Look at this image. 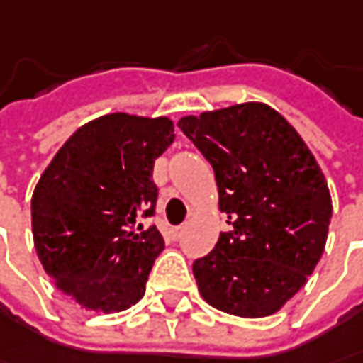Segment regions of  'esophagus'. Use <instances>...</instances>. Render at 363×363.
<instances>
[{
    "instance_id": "obj_1",
    "label": "esophagus",
    "mask_w": 363,
    "mask_h": 363,
    "mask_svg": "<svg viewBox=\"0 0 363 363\" xmlns=\"http://www.w3.org/2000/svg\"><path fill=\"white\" fill-rule=\"evenodd\" d=\"M184 225H179V228H172L170 229V238H172V240H181L182 238V233H184Z\"/></svg>"
}]
</instances>
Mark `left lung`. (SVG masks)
I'll use <instances>...</instances> for the list:
<instances>
[{"instance_id": "obj_1", "label": "left lung", "mask_w": 363, "mask_h": 363, "mask_svg": "<svg viewBox=\"0 0 363 363\" xmlns=\"http://www.w3.org/2000/svg\"><path fill=\"white\" fill-rule=\"evenodd\" d=\"M179 128L211 162L231 225L193 264L201 296L235 317L274 315L323 256L333 211L323 170L266 103L186 116Z\"/></svg>"}]
</instances>
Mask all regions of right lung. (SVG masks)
Segmentation results:
<instances>
[{
    "mask_svg": "<svg viewBox=\"0 0 363 363\" xmlns=\"http://www.w3.org/2000/svg\"><path fill=\"white\" fill-rule=\"evenodd\" d=\"M168 118L109 113L81 125L56 152L32 195L40 264L62 294L87 311L135 305L164 250L154 215V160L172 144Z\"/></svg>",
    "mask_w": 363,
    "mask_h": 363,
    "instance_id": "1",
    "label": "right lung"
}]
</instances>
